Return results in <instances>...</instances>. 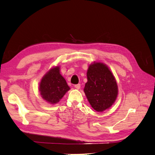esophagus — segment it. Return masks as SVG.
Wrapping results in <instances>:
<instances>
[{
  "instance_id": "esophagus-1",
  "label": "esophagus",
  "mask_w": 155,
  "mask_h": 155,
  "mask_svg": "<svg viewBox=\"0 0 155 155\" xmlns=\"http://www.w3.org/2000/svg\"><path fill=\"white\" fill-rule=\"evenodd\" d=\"M74 87H75V88H76V89H77V90H78V89H80V88H81V84H75V85H74Z\"/></svg>"
}]
</instances>
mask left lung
<instances>
[{
  "mask_svg": "<svg viewBox=\"0 0 155 155\" xmlns=\"http://www.w3.org/2000/svg\"><path fill=\"white\" fill-rule=\"evenodd\" d=\"M84 92L92 108L98 112L109 109L116 102L118 86L113 73L106 64L94 62L87 70Z\"/></svg>",
  "mask_w": 155,
  "mask_h": 155,
  "instance_id": "left-lung-1",
  "label": "left lung"
}]
</instances>
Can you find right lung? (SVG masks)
<instances>
[{"label": "right lung", "instance_id": "add662e5", "mask_svg": "<svg viewBox=\"0 0 155 155\" xmlns=\"http://www.w3.org/2000/svg\"><path fill=\"white\" fill-rule=\"evenodd\" d=\"M41 98L50 104L58 103L66 92L70 90L65 79L60 74L59 66L49 69L39 84Z\"/></svg>", "mask_w": 155, "mask_h": 155}]
</instances>
